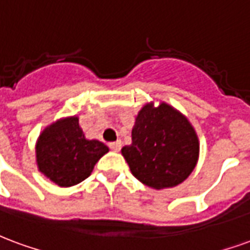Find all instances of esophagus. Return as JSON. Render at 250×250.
<instances>
[{
    "label": "esophagus",
    "mask_w": 250,
    "mask_h": 250,
    "mask_svg": "<svg viewBox=\"0 0 250 250\" xmlns=\"http://www.w3.org/2000/svg\"><path fill=\"white\" fill-rule=\"evenodd\" d=\"M121 146H123V144H121V141H116V143H110V144H109V147L112 149L113 152H118V150L121 149Z\"/></svg>",
    "instance_id": "1"
}]
</instances>
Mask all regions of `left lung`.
I'll return each mask as SVG.
<instances>
[{
  "label": "left lung",
  "instance_id": "obj_1",
  "mask_svg": "<svg viewBox=\"0 0 250 250\" xmlns=\"http://www.w3.org/2000/svg\"><path fill=\"white\" fill-rule=\"evenodd\" d=\"M194 129L167 104L140 110L132 130V145L123 147L130 172L138 181L154 188L176 187L193 172L198 158Z\"/></svg>",
  "mask_w": 250,
  "mask_h": 250
}]
</instances>
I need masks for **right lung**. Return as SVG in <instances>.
<instances>
[{
  "label": "right lung",
  "instance_id": "1",
  "mask_svg": "<svg viewBox=\"0 0 250 250\" xmlns=\"http://www.w3.org/2000/svg\"><path fill=\"white\" fill-rule=\"evenodd\" d=\"M107 146L97 140H86L77 117L61 120L46 127L37 143V165L58 187H72L81 183Z\"/></svg>",
  "mask_w": 250,
  "mask_h": 250
}]
</instances>
